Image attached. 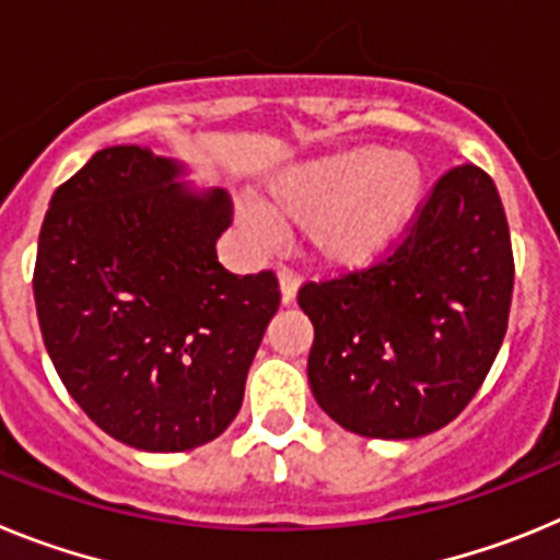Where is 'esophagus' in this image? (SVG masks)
Masks as SVG:
<instances>
[{
    "instance_id": "esophagus-1",
    "label": "esophagus",
    "mask_w": 560,
    "mask_h": 560,
    "mask_svg": "<svg viewBox=\"0 0 560 560\" xmlns=\"http://www.w3.org/2000/svg\"><path fill=\"white\" fill-rule=\"evenodd\" d=\"M296 289H300V277L291 269H280V294H283V305L294 303Z\"/></svg>"
}]
</instances>
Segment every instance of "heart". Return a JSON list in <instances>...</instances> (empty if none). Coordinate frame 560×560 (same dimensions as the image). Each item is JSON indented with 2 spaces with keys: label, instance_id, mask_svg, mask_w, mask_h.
Segmentation results:
<instances>
[{
  "label": "heart",
  "instance_id": "obj_1",
  "mask_svg": "<svg viewBox=\"0 0 560 560\" xmlns=\"http://www.w3.org/2000/svg\"><path fill=\"white\" fill-rule=\"evenodd\" d=\"M423 199V167L409 153L361 145L289 167L266 190V212L241 210L257 241L275 237V222L305 226L323 264L355 269L373 264L404 235Z\"/></svg>",
  "mask_w": 560,
  "mask_h": 560
}]
</instances>
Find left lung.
Instances as JSON below:
<instances>
[{
	"label": "left lung",
	"mask_w": 560,
	"mask_h": 560,
	"mask_svg": "<svg viewBox=\"0 0 560 560\" xmlns=\"http://www.w3.org/2000/svg\"><path fill=\"white\" fill-rule=\"evenodd\" d=\"M511 296L513 246L497 185L477 165L452 167L381 260L296 294L314 323L316 404L361 438L438 432L482 387Z\"/></svg>",
	"instance_id": "obj_1"
}]
</instances>
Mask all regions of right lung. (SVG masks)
I'll return each instance as SVG.
<instances>
[{
  "label": "right lung",
  "mask_w": 560,
  "mask_h": 560,
  "mask_svg": "<svg viewBox=\"0 0 560 560\" xmlns=\"http://www.w3.org/2000/svg\"><path fill=\"white\" fill-rule=\"evenodd\" d=\"M140 145L97 151L49 201L33 296L44 348L97 427L142 452H187L235 420L280 305L275 271L232 275L224 190Z\"/></svg>",
  "instance_id": "add662e5"
}]
</instances>
